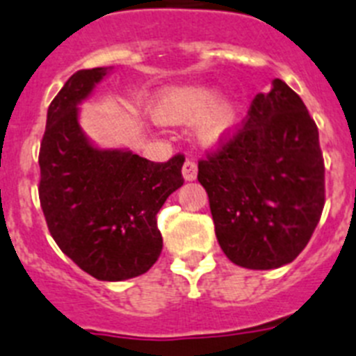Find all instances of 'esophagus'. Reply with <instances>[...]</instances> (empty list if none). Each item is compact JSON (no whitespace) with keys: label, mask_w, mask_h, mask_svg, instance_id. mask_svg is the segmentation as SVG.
Returning <instances> with one entry per match:
<instances>
[{"label":"esophagus","mask_w":356,"mask_h":356,"mask_svg":"<svg viewBox=\"0 0 356 356\" xmlns=\"http://www.w3.org/2000/svg\"><path fill=\"white\" fill-rule=\"evenodd\" d=\"M182 175H184V179H186V181H195L197 179V163L195 161L188 159L186 163H184V166H182Z\"/></svg>","instance_id":"obj_1"}]
</instances>
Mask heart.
Returning <instances> with one entry per match:
<instances>
[{
  "label": "heart",
  "instance_id": "b5f03b06",
  "mask_svg": "<svg viewBox=\"0 0 356 356\" xmlns=\"http://www.w3.org/2000/svg\"><path fill=\"white\" fill-rule=\"evenodd\" d=\"M200 120L197 132L206 145L224 141L236 125V107L233 102H215V92L200 86L166 89L154 102V116L161 123H188Z\"/></svg>",
  "mask_w": 356,
  "mask_h": 356
}]
</instances>
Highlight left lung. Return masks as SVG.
Returning a JSON list of instances; mask_svg holds the SVG:
<instances>
[{
    "label": "left lung",
    "instance_id": "8db88e82",
    "mask_svg": "<svg viewBox=\"0 0 356 356\" xmlns=\"http://www.w3.org/2000/svg\"><path fill=\"white\" fill-rule=\"evenodd\" d=\"M258 92L245 122L199 161L215 233L240 267L268 270L298 258L324 208L319 131L283 80Z\"/></svg>",
    "mask_w": 356,
    "mask_h": 356
}]
</instances>
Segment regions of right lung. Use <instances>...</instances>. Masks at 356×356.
Returning <instances> with one entry per match:
<instances>
[{"mask_svg": "<svg viewBox=\"0 0 356 356\" xmlns=\"http://www.w3.org/2000/svg\"><path fill=\"white\" fill-rule=\"evenodd\" d=\"M107 67L71 75L48 107L39 150V200L60 251L102 281L141 276L157 261V213L182 186L184 156L154 163L129 150H98L79 127L80 102Z\"/></svg>", "mask_w": 356, "mask_h": 356, "instance_id": "1", "label": "right lung"}]
</instances>
